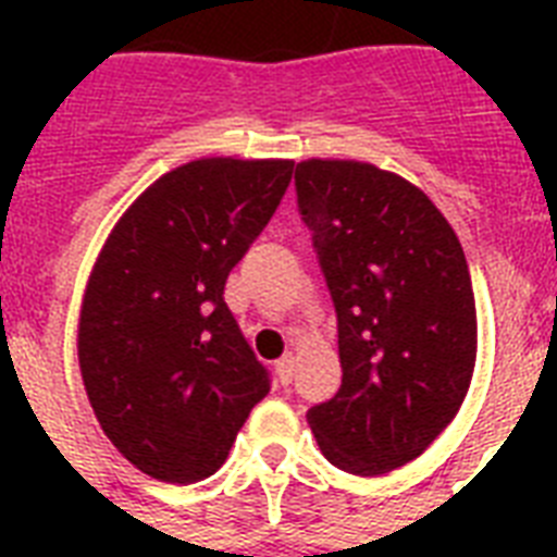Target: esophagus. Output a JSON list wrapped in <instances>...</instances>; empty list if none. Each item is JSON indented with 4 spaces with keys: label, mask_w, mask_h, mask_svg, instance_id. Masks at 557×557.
I'll return each mask as SVG.
<instances>
[{
    "label": "esophagus",
    "mask_w": 557,
    "mask_h": 557,
    "mask_svg": "<svg viewBox=\"0 0 557 557\" xmlns=\"http://www.w3.org/2000/svg\"><path fill=\"white\" fill-rule=\"evenodd\" d=\"M295 361H297L295 352H286V356L280 358L277 364H274V370H277V375L283 384H288V381L295 379Z\"/></svg>",
    "instance_id": "esophagus-1"
}]
</instances>
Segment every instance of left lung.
Wrapping results in <instances>:
<instances>
[{
	"instance_id": "8db88e82",
	"label": "left lung",
	"mask_w": 557,
	"mask_h": 557,
	"mask_svg": "<svg viewBox=\"0 0 557 557\" xmlns=\"http://www.w3.org/2000/svg\"><path fill=\"white\" fill-rule=\"evenodd\" d=\"M297 210L338 318V393L314 405L321 454L387 474L457 416L476 358V309L454 227L419 187L361 161H300Z\"/></svg>"
}]
</instances>
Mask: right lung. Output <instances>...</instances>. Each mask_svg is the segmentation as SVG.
Wrapping results in <instances>:
<instances>
[{
	"mask_svg": "<svg viewBox=\"0 0 557 557\" xmlns=\"http://www.w3.org/2000/svg\"><path fill=\"white\" fill-rule=\"evenodd\" d=\"M292 168L199 159L170 170L95 262L77 335L83 384L112 445L161 483L219 471L271 389L225 283L274 216Z\"/></svg>",
	"mask_w": 557,
	"mask_h": 557,
	"instance_id": "1",
	"label": "right lung"
}]
</instances>
